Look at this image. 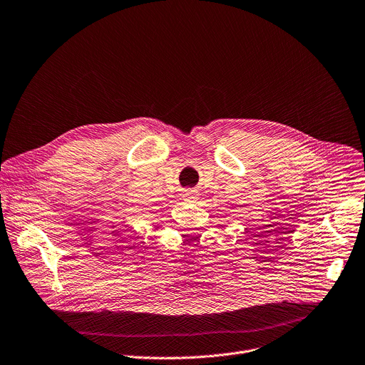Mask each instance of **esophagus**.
<instances>
[{
  "label": "esophagus",
  "instance_id": "esophagus-1",
  "mask_svg": "<svg viewBox=\"0 0 365 365\" xmlns=\"http://www.w3.org/2000/svg\"><path fill=\"white\" fill-rule=\"evenodd\" d=\"M183 199L186 202H195L197 199V195H196V192L193 189H185L183 190Z\"/></svg>",
  "mask_w": 365,
  "mask_h": 365
}]
</instances>
